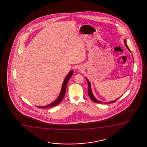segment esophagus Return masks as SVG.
Masks as SVG:
<instances>
[{
  "label": "esophagus",
  "instance_id": "esophagus-1",
  "mask_svg": "<svg viewBox=\"0 0 147 147\" xmlns=\"http://www.w3.org/2000/svg\"><path fill=\"white\" fill-rule=\"evenodd\" d=\"M78 70L79 71L82 70V68H81V67H79Z\"/></svg>",
  "mask_w": 147,
  "mask_h": 147
}]
</instances>
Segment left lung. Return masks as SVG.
Wrapping results in <instances>:
<instances>
[{
    "mask_svg": "<svg viewBox=\"0 0 147 147\" xmlns=\"http://www.w3.org/2000/svg\"><path fill=\"white\" fill-rule=\"evenodd\" d=\"M124 42H125V46L127 47V49L129 50V52H131V50H129V47H128L127 45V42H126V40H124ZM133 61H134V60H133ZM86 79V80L87 81V83H88V95L90 97V98L93 101L97 103H103V102H101L100 101L98 100L97 99L95 98V97L94 96V95L93 94L92 92L91 87L90 83L89 81L87 79ZM120 97H119V98L117 99L116 100H115L112 101H110V102H108L105 103H111L115 102V101H116Z\"/></svg>",
    "mask_w": 147,
    "mask_h": 147,
    "instance_id": "obj_1",
    "label": "left lung"
}]
</instances>
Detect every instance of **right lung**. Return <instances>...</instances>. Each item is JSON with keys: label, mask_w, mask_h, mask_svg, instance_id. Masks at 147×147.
Masks as SVG:
<instances>
[{"label": "right lung", "mask_w": 147, "mask_h": 147, "mask_svg": "<svg viewBox=\"0 0 147 147\" xmlns=\"http://www.w3.org/2000/svg\"><path fill=\"white\" fill-rule=\"evenodd\" d=\"M73 74V71L71 70L70 71V72L67 75L66 78H65L64 81L63 83L62 86V88H61V90L60 93L59 95L58 98L53 102L51 103L49 105L44 106V107H37L40 109H46V108H49V107H55L56 105H59L60 103L62 101L64 97L65 94V92H66V90L67 85V83L68 82L69 80V79L72 76Z\"/></svg>", "instance_id": "1"}]
</instances>
